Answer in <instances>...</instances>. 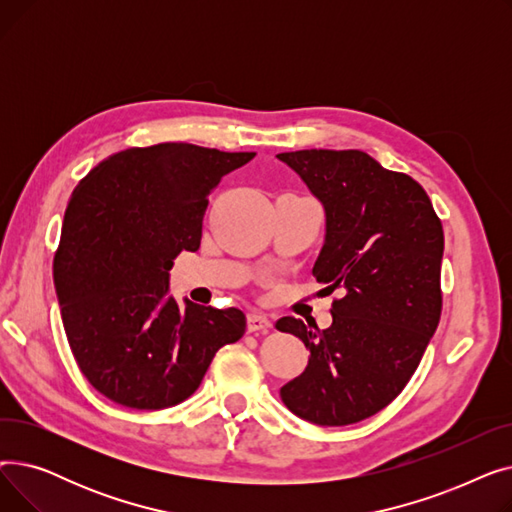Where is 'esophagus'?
Here are the masks:
<instances>
[{
  "label": "esophagus",
  "mask_w": 512,
  "mask_h": 512,
  "mask_svg": "<svg viewBox=\"0 0 512 512\" xmlns=\"http://www.w3.org/2000/svg\"><path fill=\"white\" fill-rule=\"evenodd\" d=\"M272 319L267 317V315H263V313H249L247 315V330L249 332H267V330H272Z\"/></svg>",
  "instance_id": "obj_1"
}]
</instances>
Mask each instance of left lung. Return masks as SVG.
<instances>
[{
    "label": "left lung",
    "mask_w": 512,
    "mask_h": 512,
    "mask_svg": "<svg viewBox=\"0 0 512 512\" xmlns=\"http://www.w3.org/2000/svg\"><path fill=\"white\" fill-rule=\"evenodd\" d=\"M278 159L324 205L313 276L340 292L326 330L278 319L280 332L309 348L305 371L280 396L315 425L357 423L402 392L438 328L442 224L419 182L363 151L305 149Z\"/></svg>",
    "instance_id": "left-lung-1"
}]
</instances>
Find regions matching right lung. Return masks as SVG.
Listing matches in <instances>:
<instances>
[{"label":"right lung","mask_w":512,"mask_h":512,"mask_svg":"<svg viewBox=\"0 0 512 512\" xmlns=\"http://www.w3.org/2000/svg\"><path fill=\"white\" fill-rule=\"evenodd\" d=\"M255 153L188 143L132 147L103 159L68 201L53 284L72 355L89 384L128 409L191 396L224 344L247 328L240 309L170 294L180 251L201 245L209 193Z\"/></svg>","instance_id":"obj_1"}]
</instances>
